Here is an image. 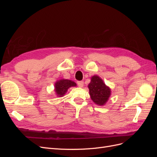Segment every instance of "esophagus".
<instances>
[{"label": "esophagus", "mask_w": 157, "mask_h": 157, "mask_svg": "<svg viewBox=\"0 0 157 157\" xmlns=\"http://www.w3.org/2000/svg\"><path fill=\"white\" fill-rule=\"evenodd\" d=\"M77 84L79 87H82L84 86V82L83 81H78Z\"/></svg>", "instance_id": "esophagus-1"}]
</instances>
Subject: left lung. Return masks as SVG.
<instances>
[{
	"label": "left lung",
	"instance_id": "obj_1",
	"mask_svg": "<svg viewBox=\"0 0 157 157\" xmlns=\"http://www.w3.org/2000/svg\"><path fill=\"white\" fill-rule=\"evenodd\" d=\"M88 87L90 98L94 103L100 106L105 105L111 96V90L99 76H92Z\"/></svg>",
	"mask_w": 157,
	"mask_h": 157
}]
</instances>
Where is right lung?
Returning <instances> with one entry per match:
<instances>
[{"label":"right lung","instance_id":"add662e5","mask_svg":"<svg viewBox=\"0 0 157 157\" xmlns=\"http://www.w3.org/2000/svg\"><path fill=\"white\" fill-rule=\"evenodd\" d=\"M77 86L74 81L71 80L61 78L55 82L54 84V91L56 92V96L60 98L63 96L67 93V90L69 88Z\"/></svg>","mask_w":157,"mask_h":157}]
</instances>
